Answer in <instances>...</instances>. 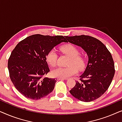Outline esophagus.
Segmentation results:
<instances>
[{
    "mask_svg": "<svg viewBox=\"0 0 122 122\" xmlns=\"http://www.w3.org/2000/svg\"><path fill=\"white\" fill-rule=\"evenodd\" d=\"M56 81H59V80H66V78H56Z\"/></svg>",
    "mask_w": 122,
    "mask_h": 122,
    "instance_id": "obj_1",
    "label": "esophagus"
}]
</instances>
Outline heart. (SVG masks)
I'll return each instance as SVG.
<instances>
[{
  "mask_svg": "<svg viewBox=\"0 0 122 122\" xmlns=\"http://www.w3.org/2000/svg\"><path fill=\"white\" fill-rule=\"evenodd\" d=\"M61 51L70 58L68 68L58 67L51 71V76L56 78H67L77 74L78 69H82L85 66L84 58L79 55V51L72 44H66L61 46ZM58 54L56 50L51 49L46 53V59L48 64L51 66H56Z\"/></svg>",
  "mask_w": 122,
  "mask_h": 122,
  "instance_id": "b5f03b06",
  "label": "heart"
}]
</instances>
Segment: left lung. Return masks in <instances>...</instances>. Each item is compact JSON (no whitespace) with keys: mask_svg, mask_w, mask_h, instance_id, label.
Masks as SVG:
<instances>
[{"mask_svg":"<svg viewBox=\"0 0 122 122\" xmlns=\"http://www.w3.org/2000/svg\"><path fill=\"white\" fill-rule=\"evenodd\" d=\"M66 43L80 46L88 56L87 66L79 81L69 92L79 101L89 102L101 97L111 85L115 69L112 56L105 45L92 36H65Z\"/></svg>","mask_w":122,"mask_h":122,"instance_id":"left-lung-1","label":"left lung"}]
</instances>
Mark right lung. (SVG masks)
Wrapping results in <instances>:
<instances>
[{
    "label": "right lung",
    "instance_id": "add662e5",
    "mask_svg": "<svg viewBox=\"0 0 122 122\" xmlns=\"http://www.w3.org/2000/svg\"><path fill=\"white\" fill-rule=\"evenodd\" d=\"M63 36L34 34L18 43L8 59L9 76L16 89L25 97L38 100L51 93L56 80L43 78L50 71L46 53L61 42Z\"/></svg>",
    "mask_w": 122,
    "mask_h": 122
}]
</instances>
